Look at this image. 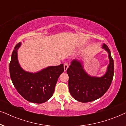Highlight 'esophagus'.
Here are the masks:
<instances>
[{"mask_svg":"<svg viewBox=\"0 0 126 126\" xmlns=\"http://www.w3.org/2000/svg\"><path fill=\"white\" fill-rule=\"evenodd\" d=\"M68 67H69L68 63H63V68H64V71H65V72L66 71L67 69L68 68Z\"/></svg>","mask_w":126,"mask_h":126,"instance_id":"esophagus-1","label":"esophagus"}]
</instances>
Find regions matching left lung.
<instances>
[{
	"instance_id": "obj_1",
	"label": "left lung",
	"mask_w": 126,
	"mask_h": 126,
	"mask_svg": "<svg viewBox=\"0 0 126 126\" xmlns=\"http://www.w3.org/2000/svg\"><path fill=\"white\" fill-rule=\"evenodd\" d=\"M102 48L108 54L110 63L107 71L101 77L91 76L84 69L81 61L73 60L67 69L69 76V90L77 101L82 103L90 102L101 97L111 85L114 73V64L111 51L103 44Z\"/></svg>"
}]
</instances>
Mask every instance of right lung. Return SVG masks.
Returning <instances> with one entry per match:
<instances>
[{"instance_id": "obj_1", "label": "right lung", "mask_w": 126, "mask_h": 126, "mask_svg": "<svg viewBox=\"0 0 126 126\" xmlns=\"http://www.w3.org/2000/svg\"><path fill=\"white\" fill-rule=\"evenodd\" d=\"M19 42L15 46L10 63V77L19 94L32 103H44L51 98L58 79L64 71L63 65L50 66L35 73L21 68L18 59Z\"/></svg>"}]
</instances>
